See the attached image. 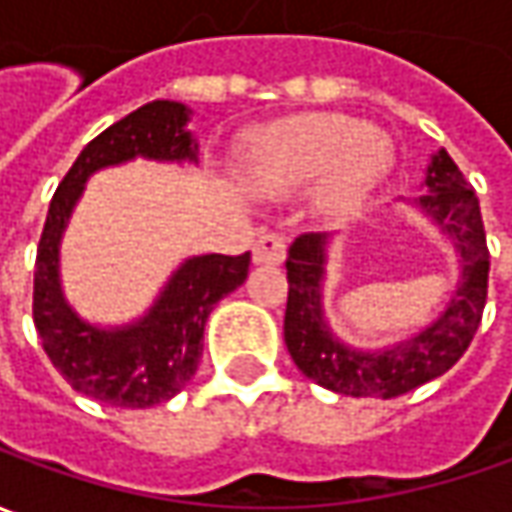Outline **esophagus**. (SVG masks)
<instances>
[{"instance_id":"obj_1","label":"esophagus","mask_w":512,"mask_h":512,"mask_svg":"<svg viewBox=\"0 0 512 512\" xmlns=\"http://www.w3.org/2000/svg\"><path fill=\"white\" fill-rule=\"evenodd\" d=\"M286 238L280 235V232H266V235H260L255 240V249H252V257H255V263H283V257H286Z\"/></svg>"}]
</instances>
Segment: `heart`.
Masks as SVG:
<instances>
[{
	"label": "heart",
	"instance_id": "obj_1",
	"mask_svg": "<svg viewBox=\"0 0 512 512\" xmlns=\"http://www.w3.org/2000/svg\"><path fill=\"white\" fill-rule=\"evenodd\" d=\"M391 144L374 127L334 113L283 121L257 138L246 158L249 181L263 192H294L320 178L317 206L328 218L348 215L379 184Z\"/></svg>",
	"mask_w": 512,
	"mask_h": 512
}]
</instances>
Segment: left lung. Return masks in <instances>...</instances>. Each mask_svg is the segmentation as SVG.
<instances>
[{"mask_svg": "<svg viewBox=\"0 0 512 512\" xmlns=\"http://www.w3.org/2000/svg\"><path fill=\"white\" fill-rule=\"evenodd\" d=\"M428 195L419 203L448 232L462 255V286L453 294L445 314L416 334L414 340L385 351H351L328 331L320 309V280L326 263V235L306 232L291 243L286 257L289 300L283 317V337L294 365L334 394L343 397L394 399L450 371L467 351L482 323L487 303L485 223L479 198L467 186L462 169L448 152L433 155L428 167Z\"/></svg>", "mask_w": 512, "mask_h": 512, "instance_id": "8db88e82", "label": "left lung"}]
</instances>
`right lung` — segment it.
Returning <instances> with one entry per match:
<instances>
[{"instance_id": "add662e5", "label": "right lung", "mask_w": 512, "mask_h": 512, "mask_svg": "<svg viewBox=\"0 0 512 512\" xmlns=\"http://www.w3.org/2000/svg\"><path fill=\"white\" fill-rule=\"evenodd\" d=\"M189 110L178 101H152L96 135L67 169L47 209L33 269V323L53 368L84 397L115 408H152L184 391L203 354V326L215 303L249 274L246 255H203L172 274L150 314L127 328L87 326L59 289V240L84 181L101 167L135 155L184 161L195 144L184 130Z\"/></svg>"}]
</instances>
